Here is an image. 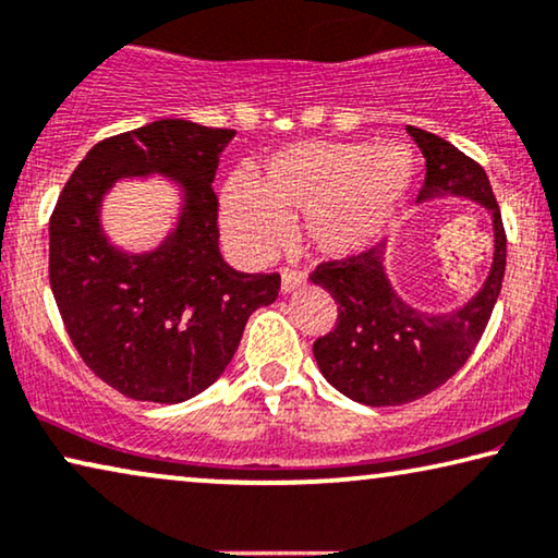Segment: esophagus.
I'll list each match as a JSON object with an SVG mask.
<instances>
[{
    "mask_svg": "<svg viewBox=\"0 0 558 558\" xmlns=\"http://www.w3.org/2000/svg\"><path fill=\"white\" fill-rule=\"evenodd\" d=\"M305 282V276L298 270H290V268H282L280 270V290L282 293H293L295 288H301Z\"/></svg>",
    "mask_w": 558,
    "mask_h": 558,
    "instance_id": "34e87169",
    "label": "esophagus"
}]
</instances>
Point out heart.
Here are the masks:
<instances>
[{
  "label": "heart",
  "mask_w": 558,
  "mask_h": 558,
  "mask_svg": "<svg viewBox=\"0 0 558 558\" xmlns=\"http://www.w3.org/2000/svg\"><path fill=\"white\" fill-rule=\"evenodd\" d=\"M414 182L404 146L364 141H301L270 154L263 179L234 171L219 194L225 247L242 263H263L303 215L305 240L318 255L349 260L372 250Z\"/></svg>",
  "instance_id": "1"
}]
</instances>
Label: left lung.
I'll return each instance as SVG.
<instances>
[{
  "label": "left lung",
  "mask_w": 558,
  "mask_h": 558,
  "mask_svg": "<svg viewBox=\"0 0 558 558\" xmlns=\"http://www.w3.org/2000/svg\"><path fill=\"white\" fill-rule=\"evenodd\" d=\"M427 159L420 199L468 197L490 211L496 253L483 288L452 313H425L395 293L384 270V245L311 272L339 303V318L313 343L326 381L354 402L397 407L414 402L460 372L488 326L506 276V230L483 167L435 133L407 125Z\"/></svg>",
  "instance_id": "8db88e82"
}]
</instances>
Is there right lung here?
<instances>
[{"label": "right lung", "mask_w": 558, "mask_h": 558, "mask_svg": "<svg viewBox=\"0 0 558 558\" xmlns=\"http://www.w3.org/2000/svg\"><path fill=\"white\" fill-rule=\"evenodd\" d=\"M232 129L161 119L100 141L50 217V288L70 341L108 387L177 404L225 372L247 318L278 298L280 276H250L219 253L211 190ZM163 173L183 190L180 222L151 254L111 246L99 204L121 178Z\"/></svg>", "instance_id": "add662e5"}]
</instances>
